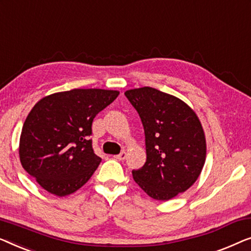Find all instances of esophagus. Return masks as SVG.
Returning <instances> with one entry per match:
<instances>
[{
	"label": "esophagus",
	"mask_w": 251,
	"mask_h": 251,
	"mask_svg": "<svg viewBox=\"0 0 251 251\" xmlns=\"http://www.w3.org/2000/svg\"><path fill=\"white\" fill-rule=\"evenodd\" d=\"M126 157H127V152L125 150H123L121 153L117 154V156H115L116 159H118V160H125Z\"/></svg>",
	"instance_id": "obj_1"
}]
</instances>
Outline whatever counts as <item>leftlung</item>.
<instances>
[{
  "label": "left lung",
  "instance_id": "8db88e82",
  "mask_svg": "<svg viewBox=\"0 0 251 251\" xmlns=\"http://www.w3.org/2000/svg\"><path fill=\"white\" fill-rule=\"evenodd\" d=\"M146 135L147 161L133 178L152 199L166 201L188 190L206 160V139L196 112L174 95L146 86L125 92Z\"/></svg>",
  "mask_w": 251,
  "mask_h": 251
}]
</instances>
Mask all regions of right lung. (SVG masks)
<instances>
[{
	"instance_id": "obj_1",
	"label": "right lung",
	"mask_w": 251,
	"mask_h": 251,
	"mask_svg": "<svg viewBox=\"0 0 251 251\" xmlns=\"http://www.w3.org/2000/svg\"><path fill=\"white\" fill-rule=\"evenodd\" d=\"M118 94L75 89L48 95L34 105L21 130L19 157L44 190L65 197L91 178L101 162L92 148V123Z\"/></svg>"
}]
</instances>
